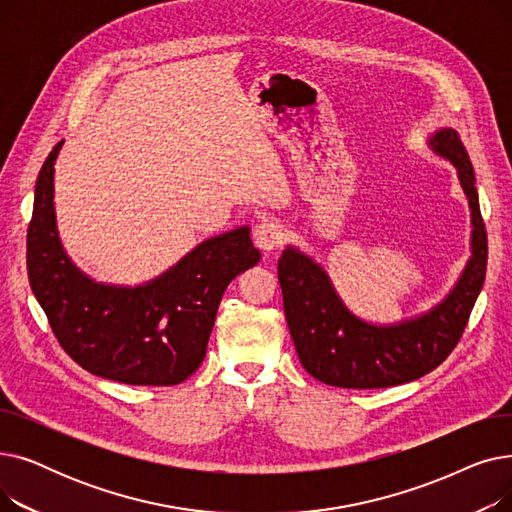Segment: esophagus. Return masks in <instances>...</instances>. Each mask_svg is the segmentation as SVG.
<instances>
[{
    "instance_id": "obj_1",
    "label": "esophagus",
    "mask_w": 512,
    "mask_h": 512,
    "mask_svg": "<svg viewBox=\"0 0 512 512\" xmlns=\"http://www.w3.org/2000/svg\"><path fill=\"white\" fill-rule=\"evenodd\" d=\"M282 238H284L282 228H280L276 222H270V220H263V222L257 224L255 230H253L255 245H257L261 251H265V253H270V251L278 249V247L282 245Z\"/></svg>"
}]
</instances>
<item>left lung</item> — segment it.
Here are the masks:
<instances>
[{"mask_svg":"<svg viewBox=\"0 0 512 512\" xmlns=\"http://www.w3.org/2000/svg\"><path fill=\"white\" fill-rule=\"evenodd\" d=\"M429 149L448 159L471 209V257L446 297L429 311L396 324H371L340 299L324 265L288 245L278 261L288 330L303 367L338 388H388L436 369L461 340L488 265L471 159L452 128L436 130Z\"/></svg>","mask_w":512,"mask_h":512,"instance_id":"8db88e82","label":"left lung"}]
</instances>
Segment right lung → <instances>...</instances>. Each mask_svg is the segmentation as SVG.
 Segmentation results:
<instances>
[{"mask_svg":"<svg viewBox=\"0 0 512 512\" xmlns=\"http://www.w3.org/2000/svg\"><path fill=\"white\" fill-rule=\"evenodd\" d=\"M62 145L53 147L39 172L26 234L29 282L53 334L80 367L99 378L130 386L184 382L205 359L224 290L261 259L251 228L203 240L145 284L95 282L72 263L58 232L53 166Z\"/></svg>","mask_w":512,"mask_h":512,"instance_id":"add662e5","label":"right lung"}]
</instances>
